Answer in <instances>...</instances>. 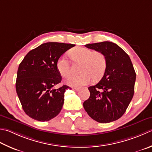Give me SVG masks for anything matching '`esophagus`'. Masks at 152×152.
Here are the masks:
<instances>
[{
	"instance_id": "1",
	"label": "esophagus",
	"mask_w": 152,
	"mask_h": 152,
	"mask_svg": "<svg viewBox=\"0 0 152 152\" xmlns=\"http://www.w3.org/2000/svg\"><path fill=\"white\" fill-rule=\"evenodd\" d=\"M72 90H73L74 91H79V90H80V88H72Z\"/></svg>"
}]
</instances>
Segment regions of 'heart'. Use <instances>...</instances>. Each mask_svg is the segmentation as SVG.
Instances as JSON below:
<instances>
[{
    "instance_id": "obj_1",
    "label": "heart",
    "mask_w": 152,
    "mask_h": 152,
    "mask_svg": "<svg viewBox=\"0 0 152 152\" xmlns=\"http://www.w3.org/2000/svg\"><path fill=\"white\" fill-rule=\"evenodd\" d=\"M70 55L76 62H81L79 75L70 76L66 83L72 87H80L90 83L91 78L97 81L102 78L107 68V58L102 52L93 51L86 47H76L70 50ZM56 69L62 77L66 78L71 73L70 63L62 56L56 62Z\"/></svg>"
}]
</instances>
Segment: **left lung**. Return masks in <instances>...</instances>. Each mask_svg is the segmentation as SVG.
<instances>
[{"label":"left lung","instance_id":"obj_1","mask_svg":"<svg viewBox=\"0 0 152 152\" xmlns=\"http://www.w3.org/2000/svg\"><path fill=\"white\" fill-rule=\"evenodd\" d=\"M85 46L102 52L107 64L100 81L88 88L90 96L83 106L89 116L98 123L115 121L125 113L134 93L136 72L131 60L123 49L110 41Z\"/></svg>","mask_w":152,"mask_h":152}]
</instances>
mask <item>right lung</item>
<instances>
[{"label": "right lung", "instance_id": "obj_1", "mask_svg": "<svg viewBox=\"0 0 152 152\" xmlns=\"http://www.w3.org/2000/svg\"><path fill=\"white\" fill-rule=\"evenodd\" d=\"M74 44L48 42L30 50L19 65L16 90L23 111L38 121H48L61 112L68 86L53 89L61 82L56 69L61 56Z\"/></svg>", "mask_w": 152, "mask_h": 152}]
</instances>
